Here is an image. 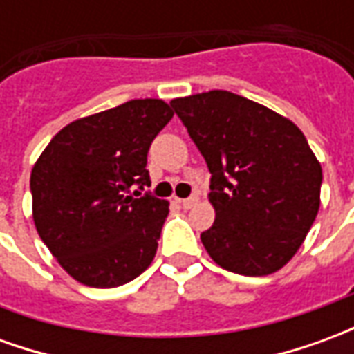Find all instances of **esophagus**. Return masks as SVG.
<instances>
[{
    "instance_id": "1",
    "label": "esophagus",
    "mask_w": 354,
    "mask_h": 354,
    "mask_svg": "<svg viewBox=\"0 0 354 354\" xmlns=\"http://www.w3.org/2000/svg\"><path fill=\"white\" fill-rule=\"evenodd\" d=\"M178 203L184 208H192L197 203V197H187V199H178Z\"/></svg>"
}]
</instances>
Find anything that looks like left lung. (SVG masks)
Here are the masks:
<instances>
[{
  "mask_svg": "<svg viewBox=\"0 0 354 354\" xmlns=\"http://www.w3.org/2000/svg\"><path fill=\"white\" fill-rule=\"evenodd\" d=\"M210 170L208 256L231 273L263 277L288 263L320 207L322 169L304 132L230 91L170 102Z\"/></svg>",
  "mask_w": 354,
  "mask_h": 354,
  "instance_id": "obj_1",
  "label": "left lung"
}]
</instances>
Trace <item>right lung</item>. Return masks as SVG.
Segmentation results:
<instances>
[{
	"mask_svg": "<svg viewBox=\"0 0 354 354\" xmlns=\"http://www.w3.org/2000/svg\"><path fill=\"white\" fill-rule=\"evenodd\" d=\"M172 115L159 98L124 102L66 124L35 161V230L81 284L115 288L153 261L169 201L129 193L149 185L147 151Z\"/></svg>",
	"mask_w": 354,
	"mask_h": 354,
	"instance_id": "right-lung-1",
	"label": "right lung"
}]
</instances>
